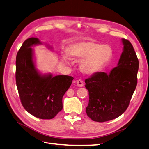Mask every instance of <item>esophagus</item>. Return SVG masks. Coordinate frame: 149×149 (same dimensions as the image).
Masks as SVG:
<instances>
[{
	"label": "esophagus",
	"mask_w": 149,
	"mask_h": 149,
	"mask_svg": "<svg viewBox=\"0 0 149 149\" xmlns=\"http://www.w3.org/2000/svg\"><path fill=\"white\" fill-rule=\"evenodd\" d=\"M76 84H77V85L79 86V87H82V86H83V85H84L83 81L82 80H81V79L77 80V82H76Z\"/></svg>",
	"instance_id": "obj_1"
}]
</instances>
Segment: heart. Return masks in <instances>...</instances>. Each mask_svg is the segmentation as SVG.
I'll list each match as a JSON object with an SVG mask.
<instances>
[{"instance_id": "1", "label": "heart", "mask_w": 149, "mask_h": 149, "mask_svg": "<svg viewBox=\"0 0 149 149\" xmlns=\"http://www.w3.org/2000/svg\"><path fill=\"white\" fill-rule=\"evenodd\" d=\"M67 53L71 59L83 58L80 63L81 70L85 74H93L109 63L112 56V49L107 45L88 41L73 44ZM63 58L65 63H69L66 56H63Z\"/></svg>"}]
</instances>
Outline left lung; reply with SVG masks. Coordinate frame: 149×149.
Segmentation results:
<instances>
[{"label":"left lung","instance_id":"obj_1","mask_svg":"<svg viewBox=\"0 0 149 149\" xmlns=\"http://www.w3.org/2000/svg\"><path fill=\"white\" fill-rule=\"evenodd\" d=\"M122 42L124 48L117 66L109 74L96 72L85 79L89 95L86 113L93 121L103 123L120 116L136 88L138 58L131 43L126 39Z\"/></svg>","mask_w":149,"mask_h":149}]
</instances>
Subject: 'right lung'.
Listing matches in <instances>:
<instances>
[{"label":"right lung","instance_id":"right-lung-1","mask_svg":"<svg viewBox=\"0 0 149 149\" xmlns=\"http://www.w3.org/2000/svg\"><path fill=\"white\" fill-rule=\"evenodd\" d=\"M41 44L36 38H30L21 45L16 56V85L26 111L41 119H51L63 109V97L74 77L38 72L31 47Z\"/></svg>","mask_w":149,"mask_h":149}]
</instances>
